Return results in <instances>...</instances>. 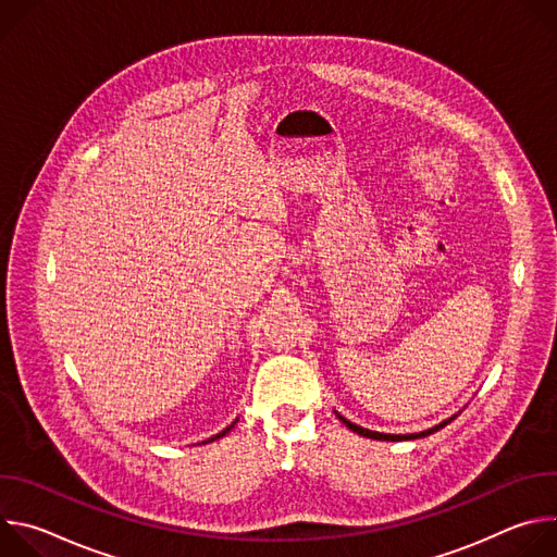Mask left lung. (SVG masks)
I'll return each mask as SVG.
<instances>
[{"label":"left lung","mask_w":557,"mask_h":557,"mask_svg":"<svg viewBox=\"0 0 557 557\" xmlns=\"http://www.w3.org/2000/svg\"><path fill=\"white\" fill-rule=\"evenodd\" d=\"M335 414H337V419L348 428V430H352V432H357L359 436H366V438H374V441H414V438H425V436H430V434H434V432H438V430H443L447 423H451L454 419H456V414L454 417H449V419H445L443 423H438V425H434V428H430V430H425V432H419V434H383V432H372V430H368V428H361V425H357V423H352V421H348L346 417H342L337 410H335Z\"/></svg>","instance_id":"1"}]
</instances>
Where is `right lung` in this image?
Masks as SVG:
<instances>
[{
    "instance_id": "add662e5",
    "label": "right lung",
    "mask_w": 557,
    "mask_h": 557,
    "mask_svg": "<svg viewBox=\"0 0 557 557\" xmlns=\"http://www.w3.org/2000/svg\"><path fill=\"white\" fill-rule=\"evenodd\" d=\"M235 423H237V419H235V421H233V423H231V425H226V428H224V430H222V432H218V434H213V436H211V438H207V441H202V443H200V445H205V443H211V441H218V438H222V436H224V434H228V432H231V428H233V425H235Z\"/></svg>"
}]
</instances>
